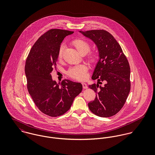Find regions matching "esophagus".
<instances>
[{"mask_svg": "<svg viewBox=\"0 0 155 155\" xmlns=\"http://www.w3.org/2000/svg\"><path fill=\"white\" fill-rule=\"evenodd\" d=\"M82 87H83L84 89H87L88 86H87V85L85 83H82Z\"/></svg>", "mask_w": 155, "mask_h": 155, "instance_id": "1", "label": "esophagus"}]
</instances>
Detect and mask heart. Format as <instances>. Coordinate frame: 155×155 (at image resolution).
<instances>
[{"label": "heart", "instance_id": "heart-1", "mask_svg": "<svg viewBox=\"0 0 155 155\" xmlns=\"http://www.w3.org/2000/svg\"><path fill=\"white\" fill-rule=\"evenodd\" d=\"M72 44L76 48V51L81 54H86L91 49V46L88 42L83 39H76L72 42ZM64 46L61 45L58 51V57L61 58L63 57ZM97 55L92 52H90L87 56V61L89 64H94L97 61ZM67 74L71 78L78 80L83 81L88 76V68L84 64L78 65L73 67L67 71Z\"/></svg>", "mask_w": 155, "mask_h": 155}]
</instances>
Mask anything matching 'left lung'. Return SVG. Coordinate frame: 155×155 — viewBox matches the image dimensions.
I'll return each instance as SVG.
<instances>
[{"label":"left lung","mask_w":155,"mask_h":155,"mask_svg":"<svg viewBox=\"0 0 155 155\" xmlns=\"http://www.w3.org/2000/svg\"><path fill=\"white\" fill-rule=\"evenodd\" d=\"M96 44L100 59L92 79L101 86L89 85L96 93L88 103L89 110L100 117H108L117 113L125 104L131 89L130 67L123 51L110 33L104 30L80 31Z\"/></svg>","instance_id":"left-lung-1"}]
</instances>
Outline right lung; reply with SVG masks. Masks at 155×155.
I'll list each match as a JSON object with an SVG mask.
<instances>
[{
  "label": "right lung",
  "mask_w": 155,
  "mask_h": 155,
  "mask_svg": "<svg viewBox=\"0 0 155 155\" xmlns=\"http://www.w3.org/2000/svg\"><path fill=\"white\" fill-rule=\"evenodd\" d=\"M73 33L56 28L47 31L33 45L25 61L28 91L38 108L51 117L66 113L82 90L81 83L68 79L63 80L60 86L51 74L56 67L61 43Z\"/></svg>",
  "instance_id": "right-lung-1"
}]
</instances>
